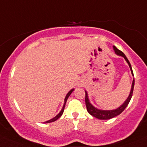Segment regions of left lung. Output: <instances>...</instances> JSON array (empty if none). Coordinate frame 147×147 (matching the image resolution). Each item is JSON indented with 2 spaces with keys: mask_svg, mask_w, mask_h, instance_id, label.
<instances>
[{
  "mask_svg": "<svg viewBox=\"0 0 147 147\" xmlns=\"http://www.w3.org/2000/svg\"><path fill=\"white\" fill-rule=\"evenodd\" d=\"M113 49H114L115 53L116 54L119 56L123 57L125 59V60L126 61V62L129 65V67H130L131 72L132 75L134 76L133 70H132L131 65L130 62H129V59H127V57H126V55L121 52V51L119 50L115 46H113ZM134 78L133 80V82H132L131 85V88L130 93H129V96H128L127 99L124 101L123 104H122L121 106H119V108H116V109L113 110H100L98 109V108H96L95 107H94L93 105L91 104V102H90L89 98H88V94L86 90H85V105H86L87 111H88V113L91 115V116H94V117L97 118L98 119H100V120H108V119H112L113 117H116V116H119V114L122 113L125 110V108H126V106L128 105V104L130 102L131 99L132 95H133V91H134Z\"/></svg>",
  "mask_w": 147,
  "mask_h": 147,
  "instance_id": "1",
  "label": "left lung"
}]
</instances>
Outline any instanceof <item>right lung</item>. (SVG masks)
I'll return each instance as SVG.
<instances>
[{
    "label": "right lung",
    "mask_w": 147,
    "mask_h": 147,
    "mask_svg": "<svg viewBox=\"0 0 147 147\" xmlns=\"http://www.w3.org/2000/svg\"><path fill=\"white\" fill-rule=\"evenodd\" d=\"M75 90V89H74V88H73V89L70 90H69V92H68V93L67 94L66 97H65V103H64V105H63V107H62V110H61V111H60V112H59V113H58V114L57 115V116H55V117H54L53 119H50V120L47 121H45V122H44V123H51V122H54V121H56V120H57V119H59V118H60V117H61V116H62V113H63V112H64V109H65V104H66V102H67V100L68 98H69V95H71V93H72V92H73V90Z\"/></svg>",
    "instance_id": "right-lung-1"
}]
</instances>
